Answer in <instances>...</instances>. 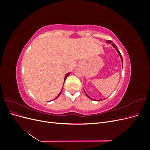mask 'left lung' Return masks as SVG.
Returning <instances> with one entry per match:
<instances>
[{"label":"left lung","instance_id":"left-lung-1","mask_svg":"<svg viewBox=\"0 0 150 150\" xmlns=\"http://www.w3.org/2000/svg\"><path fill=\"white\" fill-rule=\"evenodd\" d=\"M106 42H107V43H111V44H111L112 46L115 47V49H116V51L117 52V53L119 54V55H120V58H121V61H122V56H121V53H120V51L118 50V49H117V47H116V45H115V44H112V41H111V40H107ZM84 92H85V91H84ZM85 94H86V96H87V97H88V98H90L91 99H92V100H94V101H95V99H92L91 98H90V97L88 96V95L87 94V93H86V92H85ZM96 101H101V99H99V100H96Z\"/></svg>","mask_w":150,"mask_h":150}]
</instances>
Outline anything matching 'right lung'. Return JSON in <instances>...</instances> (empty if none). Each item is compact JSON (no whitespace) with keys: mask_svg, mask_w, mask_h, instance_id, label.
<instances>
[{"mask_svg":"<svg viewBox=\"0 0 150 150\" xmlns=\"http://www.w3.org/2000/svg\"><path fill=\"white\" fill-rule=\"evenodd\" d=\"M70 74V72H68V73H67L66 74V76H65V77H64V82H65V80H66V79L67 78V77L68 76H69ZM63 88V87H62ZM61 92H62V90H61V91L59 93V94H58V96L55 98V99H56V98H57L59 96H60V94H61ZM54 99H53V100H54Z\"/></svg>","mask_w":150,"mask_h":150,"instance_id":"right-lung-1","label":"right lung"}]
</instances>
